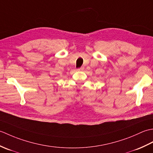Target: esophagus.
I'll return each mask as SVG.
<instances>
[{
  "mask_svg": "<svg viewBox=\"0 0 153 153\" xmlns=\"http://www.w3.org/2000/svg\"><path fill=\"white\" fill-rule=\"evenodd\" d=\"M83 70H84V68L81 67V68H78V69H77V71H83Z\"/></svg>",
  "mask_w": 153,
  "mask_h": 153,
  "instance_id": "1",
  "label": "esophagus"
}]
</instances>
